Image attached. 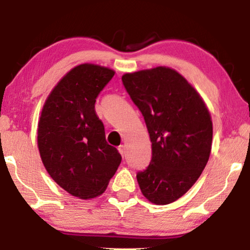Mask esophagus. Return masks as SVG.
Segmentation results:
<instances>
[{"instance_id":"obj_1","label":"esophagus","mask_w":250,"mask_h":250,"mask_svg":"<svg viewBox=\"0 0 250 250\" xmlns=\"http://www.w3.org/2000/svg\"><path fill=\"white\" fill-rule=\"evenodd\" d=\"M118 150H119V152H121V155L124 157V155H125V146L124 145L119 146H118Z\"/></svg>"}]
</instances>
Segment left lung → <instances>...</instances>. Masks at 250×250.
I'll use <instances>...</instances> for the list:
<instances>
[{
	"label": "left lung",
	"mask_w": 250,
	"mask_h": 250,
	"mask_svg": "<svg viewBox=\"0 0 250 250\" xmlns=\"http://www.w3.org/2000/svg\"><path fill=\"white\" fill-rule=\"evenodd\" d=\"M122 81L151 141V162L136 175L140 189L150 203H174L196 183L209 159V110L196 88L169 67L127 73Z\"/></svg>",
	"instance_id": "8db88e82"
}]
</instances>
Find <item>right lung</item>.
Here are the masks:
<instances>
[{
    "label": "right lung",
    "instance_id": "right-lung-1",
    "mask_svg": "<svg viewBox=\"0 0 250 250\" xmlns=\"http://www.w3.org/2000/svg\"><path fill=\"white\" fill-rule=\"evenodd\" d=\"M114 75L99 64H78L58 82L41 112L37 146L43 165L58 186L80 199L104 193L122 162L94 109Z\"/></svg>",
    "mask_w": 250,
    "mask_h": 250
}]
</instances>
